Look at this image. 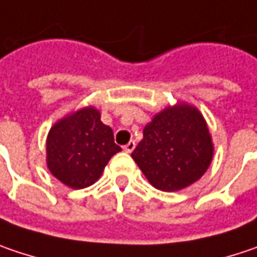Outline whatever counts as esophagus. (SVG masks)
Returning a JSON list of instances; mask_svg holds the SVG:
<instances>
[{"mask_svg": "<svg viewBox=\"0 0 257 257\" xmlns=\"http://www.w3.org/2000/svg\"><path fill=\"white\" fill-rule=\"evenodd\" d=\"M134 148H135V141H129V143L123 147V150H125L126 153H132Z\"/></svg>", "mask_w": 257, "mask_h": 257, "instance_id": "obj_1", "label": "esophagus"}]
</instances>
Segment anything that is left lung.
<instances>
[{
  "mask_svg": "<svg viewBox=\"0 0 257 257\" xmlns=\"http://www.w3.org/2000/svg\"><path fill=\"white\" fill-rule=\"evenodd\" d=\"M212 154L204 116L189 104H177L154 116L131 156L154 188L174 192L195 183Z\"/></svg>",
  "mask_w": 257,
  "mask_h": 257,
  "instance_id": "1",
  "label": "left lung"
}]
</instances>
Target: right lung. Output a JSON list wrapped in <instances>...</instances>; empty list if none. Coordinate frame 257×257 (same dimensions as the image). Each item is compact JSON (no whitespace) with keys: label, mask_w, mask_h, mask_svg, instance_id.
I'll use <instances>...</instances> for the list:
<instances>
[{"label":"right lung","mask_w":257,"mask_h":257,"mask_svg":"<svg viewBox=\"0 0 257 257\" xmlns=\"http://www.w3.org/2000/svg\"><path fill=\"white\" fill-rule=\"evenodd\" d=\"M122 151L113 131L100 120L94 107H85L56 122L46 141L51 173L64 185L83 189L97 182L106 164Z\"/></svg>","instance_id":"right-lung-1"}]
</instances>
